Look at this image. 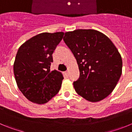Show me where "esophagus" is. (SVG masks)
Segmentation results:
<instances>
[{
  "label": "esophagus",
  "mask_w": 132,
  "mask_h": 132,
  "mask_svg": "<svg viewBox=\"0 0 132 132\" xmlns=\"http://www.w3.org/2000/svg\"><path fill=\"white\" fill-rule=\"evenodd\" d=\"M65 75H67V76H69V72L65 71Z\"/></svg>",
  "instance_id": "34e87169"
}]
</instances>
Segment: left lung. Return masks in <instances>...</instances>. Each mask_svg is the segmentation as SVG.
Returning a JSON list of instances; mask_svg holds the SVG:
<instances>
[{
	"mask_svg": "<svg viewBox=\"0 0 132 132\" xmlns=\"http://www.w3.org/2000/svg\"><path fill=\"white\" fill-rule=\"evenodd\" d=\"M63 40L79 65L80 76L73 82L79 95L90 102H98L116 87L122 70V57L112 41L95 30L65 32Z\"/></svg>",
	"mask_w": 132,
	"mask_h": 132,
	"instance_id": "1",
	"label": "left lung"
}]
</instances>
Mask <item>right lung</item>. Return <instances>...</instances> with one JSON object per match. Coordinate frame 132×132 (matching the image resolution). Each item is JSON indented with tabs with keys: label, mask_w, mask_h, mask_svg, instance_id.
Segmentation results:
<instances>
[{
	"label": "right lung",
	"mask_w": 132,
	"mask_h": 132,
	"mask_svg": "<svg viewBox=\"0 0 132 132\" xmlns=\"http://www.w3.org/2000/svg\"><path fill=\"white\" fill-rule=\"evenodd\" d=\"M64 33L39 34L21 45L16 53L14 73L18 88L27 99L42 104L48 102L60 90L63 75L51 71L53 54Z\"/></svg>",
	"instance_id": "right-lung-1"
}]
</instances>
